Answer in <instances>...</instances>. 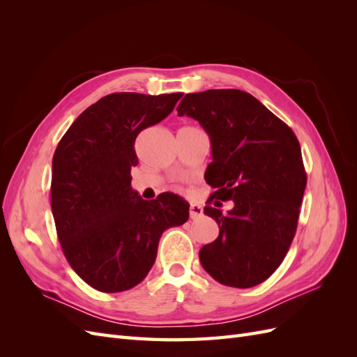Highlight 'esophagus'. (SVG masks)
<instances>
[{"instance_id": "1", "label": "esophagus", "mask_w": 357, "mask_h": 357, "mask_svg": "<svg viewBox=\"0 0 357 357\" xmlns=\"http://www.w3.org/2000/svg\"><path fill=\"white\" fill-rule=\"evenodd\" d=\"M189 214H190V219H199L202 218V207L199 204H190V208H189Z\"/></svg>"}]
</instances>
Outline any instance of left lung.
Returning <instances> with one entry per match:
<instances>
[{
  "label": "left lung",
  "instance_id": "1",
  "mask_svg": "<svg viewBox=\"0 0 357 357\" xmlns=\"http://www.w3.org/2000/svg\"><path fill=\"white\" fill-rule=\"evenodd\" d=\"M177 112L198 121L210 137L213 162L205 181L215 192L208 201H234L226 215L205 205L219 236L199 250L201 265L225 286L261 284L282 265L296 232L307 185L298 138L261 101L238 89L188 93Z\"/></svg>",
  "mask_w": 357,
  "mask_h": 357
}]
</instances>
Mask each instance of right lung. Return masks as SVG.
Wrapping results in <instances>:
<instances>
[{
    "instance_id": "right-lung-1",
    "label": "right lung",
    "mask_w": 357,
    "mask_h": 357,
    "mask_svg": "<svg viewBox=\"0 0 357 357\" xmlns=\"http://www.w3.org/2000/svg\"><path fill=\"white\" fill-rule=\"evenodd\" d=\"M183 93L117 92L88 107L52 160L50 202L68 264L91 287L116 294L142 283L160 235L189 219V204L164 192L144 201L131 188L135 138L174 110Z\"/></svg>"
}]
</instances>
